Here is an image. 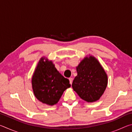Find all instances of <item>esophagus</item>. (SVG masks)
Wrapping results in <instances>:
<instances>
[{
	"label": "esophagus",
	"instance_id": "esophagus-1",
	"mask_svg": "<svg viewBox=\"0 0 132 132\" xmlns=\"http://www.w3.org/2000/svg\"><path fill=\"white\" fill-rule=\"evenodd\" d=\"M69 81H70V84H72V82H73V78L70 77V78H69Z\"/></svg>",
	"mask_w": 132,
	"mask_h": 132
}]
</instances>
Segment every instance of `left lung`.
Listing matches in <instances>:
<instances>
[{
	"instance_id": "1",
	"label": "left lung",
	"mask_w": 132,
	"mask_h": 132,
	"mask_svg": "<svg viewBox=\"0 0 132 132\" xmlns=\"http://www.w3.org/2000/svg\"><path fill=\"white\" fill-rule=\"evenodd\" d=\"M77 72L72 83L74 91L87 102L99 100L105 90L108 77L97 60L91 56L86 57L77 67Z\"/></svg>"
}]
</instances>
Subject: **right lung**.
I'll return each mask as SVG.
<instances>
[{
	"instance_id": "1",
	"label": "right lung",
	"mask_w": 132,
	"mask_h": 132,
	"mask_svg": "<svg viewBox=\"0 0 132 132\" xmlns=\"http://www.w3.org/2000/svg\"><path fill=\"white\" fill-rule=\"evenodd\" d=\"M42 58L32 78L34 94L42 103L53 105L59 101L64 91L70 87L69 80L64 78L52 62Z\"/></svg>"
}]
</instances>
